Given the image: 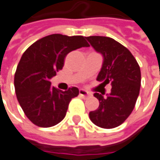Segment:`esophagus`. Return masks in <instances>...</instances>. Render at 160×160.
Masks as SVG:
<instances>
[{"label": "esophagus", "mask_w": 160, "mask_h": 160, "mask_svg": "<svg viewBox=\"0 0 160 160\" xmlns=\"http://www.w3.org/2000/svg\"><path fill=\"white\" fill-rule=\"evenodd\" d=\"M79 95H80V97H82L83 98H87V97L91 96V94H90V93H88L87 91L84 90V89H80V91H79Z\"/></svg>", "instance_id": "esophagus-1"}]
</instances>
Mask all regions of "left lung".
<instances>
[{
    "label": "left lung",
    "mask_w": 160,
    "mask_h": 160,
    "mask_svg": "<svg viewBox=\"0 0 160 160\" xmlns=\"http://www.w3.org/2000/svg\"><path fill=\"white\" fill-rule=\"evenodd\" d=\"M104 61L97 80L112 86L108 97L95 93L99 100L97 110L89 113L91 121L103 128H114L125 122L135 108L141 85L140 67L130 51L106 36L86 37Z\"/></svg>",
    "instance_id": "1"
}]
</instances>
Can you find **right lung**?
<instances>
[{"instance_id": "add662e5", "label": "right lung", "mask_w": 160, "mask_h": 160, "mask_svg": "<svg viewBox=\"0 0 160 160\" xmlns=\"http://www.w3.org/2000/svg\"><path fill=\"white\" fill-rule=\"evenodd\" d=\"M87 46L84 36L55 33L36 41L22 55L14 74L15 93L25 116L35 126L50 128L64 118L79 90L73 86L61 91L51 86L50 79L63 69L67 53Z\"/></svg>"}]
</instances>
